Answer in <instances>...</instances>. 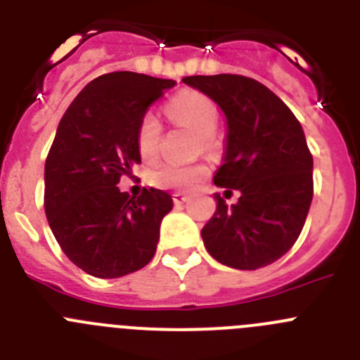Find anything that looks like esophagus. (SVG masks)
Segmentation results:
<instances>
[{
  "instance_id": "obj_1",
  "label": "esophagus",
  "mask_w": 360,
  "mask_h": 360,
  "mask_svg": "<svg viewBox=\"0 0 360 360\" xmlns=\"http://www.w3.org/2000/svg\"><path fill=\"white\" fill-rule=\"evenodd\" d=\"M189 198H191V196L186 195V193H173V202L176 203V205L189 202Z\"/></svg>"
}]
</instances>
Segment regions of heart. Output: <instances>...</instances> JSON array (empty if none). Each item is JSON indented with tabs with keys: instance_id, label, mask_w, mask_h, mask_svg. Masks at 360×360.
Returning <instances> with one entry per match:
<instances>
[{
	"instance_id": "b5f03b06",
	"label": "heart",
	"mask_w": 360,
	"mask_h": 360,
	"mask_svg": "<svg viewBox=\"0 0 360 360\" xmlns=\"http://www.w3.org/2000/svg\"><path fill=\"white\" fill-rule=\"evenodd\" d=\"M165 111L174 124L189 129L193 135L198 136L200 148L203 151L209 153L216 148L212 135H214L216 126H218V110H216L211 98L202 94H196V91H186V94L174 97L165 106ZM160 136V122H158L157 117L149 113L142 119L139 133H136V144H139V151H141V157L144 160H153L157 157ZM205 174H207V167L202 164H165L151 174V184L160 187V189L186 191L202 182Z\"/></svg>"
}]
</instances>
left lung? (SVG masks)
Returning <instances> with one entry per match:
<instances>
[{
    "label": "left lung",
    "instance_id": "8db88e82",
    "mask_svg": "<svg viewBox=\"0 0 360 360\" xmlns=\"http://www.w3.org/2000/svg\"><path fill=\"white\" fill-rule=\"evenodd\" d=\"M184 84L207 95L225 115L224 164L214 184L238 191L216 212L202 240L216 262L256 270L278 262L301 234L314 196V158L294 113L276 94L243 75H193Z\"/></svg>",
    "mask_w": 360,
    "mask_h": 360
}]
</instances>
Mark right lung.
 Returning a JSON list of instances; mask_svg holds the SVG:
<instances>
[{
	"instance_id": "obj_1",
	"label": "right lung",
	"mask_w": 360,
	"mask_h": 360,
	"mask_svg": "<svg viewBox=\"0 0 360 360\" xmlns=\"http://www.w3.org/2000/svg\"><path fill=\"white\" fill-rule=\"evenodd\" d=\"M171 79L113 72L73 98L44 164V211L73 265L95 278H122L155 256L160 224L173 209L165 191L129 196L117 187L141 162L136 133Z\"/></svg>"
}]
</instances>
